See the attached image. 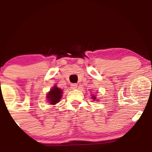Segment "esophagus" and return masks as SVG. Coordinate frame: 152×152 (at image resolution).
I'll return each instance as SVG.
<instances>
[{
	"label": "esophagus",
	"instance_id": "34e87169",
	"mask_svg": "<svg viewBox=\"0 0 152 152\" xmlns=\"http://www.w3.org/2000/svg\"><path fill=\"white\" fill-rule=\"evenodd\" d=\"M71 87L72 89H76V88H77V84H76V83H72V84L71 85Z\"/></svg>",
	"mask_w": 152,
	"mask_h": 152
}]
</instances>
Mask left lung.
<instances>
[{"mask_svg": "<svg viewBox=\"0 0 152 152\" xmlns=\"http://www.w3.org/2000/svg\"><path fill=\"white\" fill-rule=\"evenodd\" d=\"M93 99H96V98H95V96H93Z\"/></svg>", "mask_w": 152, "mask_h": 152, "instance_id": "1", "label": "left lung"}]
</instances>
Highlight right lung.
Instances as JSON below:
<instances>
[{"mask_svg":"<svg viewBox=\"0 0 152 152\" xmlns=\"http://www.w3.org/2000/svg\"><path fill=\"white\" fill-rule=\"evenodd\" d=\"M47 98H48V101H49L50 104H56V103L59 102L62 96V91L58 88V87L54 86L50 92L47 94Z\"/></svg>","mask_w":152,"mask_h":152,"instance_id":"right-lung-1","label":"right lung"}]
</instances>
